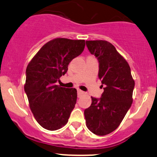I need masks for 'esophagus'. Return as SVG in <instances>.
Returning a JSON list of instances; mask_svg holds the SVG:
<instances>
[{
	"label": "esophagus",
	"instance_id": "1",
	"mask_svg": "<svg viewBox=\"0 0 157 157\" xmlns=\"http://www.w3.org/2000/svg\"><path fill=\"white\" fill-rule=\"evenodd\" d=\"M84 94V92L82 91H81V90L78 89L77 90V96H78V97H80L82 95Z\"/></svg>",
	"mask_w": 157,
	"mask_h": 157
}]
</instances>
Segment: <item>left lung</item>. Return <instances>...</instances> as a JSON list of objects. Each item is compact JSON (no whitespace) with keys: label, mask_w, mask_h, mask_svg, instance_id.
<instances>
[{"label":"left lung","mask_w":157,"mask_h":157,"mask_svg":"<svg viewBox=\"0 0 157 157\" xmlns=\"http://www.w3.org/2000/svg\"><path fill=\"white\" fill-rule=\"evenodd\" d=\"M91 54L99 61V79L104 86L100 99L91 97V105L84 111L86 126L99 136L116 130L133 102L134 80L128 63L106 40H86Z\"/></svg>","instance_id":"obj_1"}]
</instances>
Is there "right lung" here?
Wrapping results in <instances>:
<instances>
[{"instance_id": "obj_1", "label": "right lung", "mask_w": 157, "mask_h": 157, "mask_svg": "<svg viewBox=\"0 0 157 157\" xmlns=\"http://www.w3.org/2000/svg\"><path fill=\"white\" fill-rule=\"evenodd\" d=\"M85 45L84 40L55 38L44 44L27 66L24 90L35 120L45 129L58 130L68 122L77 102V89L56 82Z\"/></svg>"}]
</instances>
